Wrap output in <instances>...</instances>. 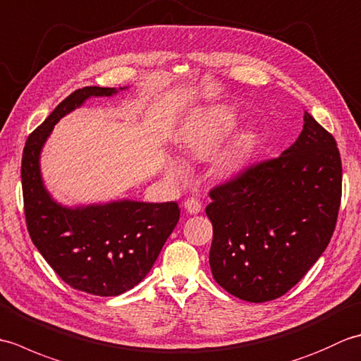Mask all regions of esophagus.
Instances as JSON below:
<instances>
[{"instance_id": "34e87169", "label": "esophagus", "mask_w": 361, "mask_h": 361, "mask_svg": "<svg viewBox=\"0 0 361 361\" xmlns=\"http://www.w3.org/2000/svg\"><path fill=\"white\" fill-rule=\"evenodd\" d=\"M185 209L189 214H198L202 211V203L195 200V198H188V200L185 202Z\"/></svg>"}]
</instances>
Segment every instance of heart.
<instances>
[{"mask_svg":"<svg viewBox=\"0 0 361 361\" xmlns=\"http://www.w3.org/2000/svg\"><path fill=\"white\" fill-rule=\"evenodd\" d=\"M234 126V114L228 110L208 111L190 124L181 136V149L190 158H206L219 147L224 137ZM167 175L172 180H181L186 175L185 167L171 163Z\"/></svg>","mask_w":361,"mask_h":361,"instance_id":"heart-1","label":"heart"}]
</instances>
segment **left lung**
Here are the masks:
<instances>
[{
    "label": "left lung",
    "mask_w": 361,
    "mask_h": 361,
    "mask_svg": "<svg viewBox=\"0 0 361 361\" xmlns=\"http://www.w3.org/2000/svg\"><path fill=\"white\" fill-rule=\"evenodd\" d=\"M209 265L228 293L248 302L286 295L327 248L341 202L334 136L310 114L281 157L214 188Z\"/></svg>",
    "instance_id": "obj_1"
}]
</instances>
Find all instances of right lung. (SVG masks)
<instances>
[{
  "label": "right lung",
  "instance_id": "1",
  "mask_svg": "<svg viewBox=\"0 0 361 361\" xmlns=\"http://www.w3.org/2000/svg\"><path fill=\"white\" fill-rule=\"evenodd\" d=\"M124 88L75 90L29 135L21 159L27 231L37 250L68 286L96 296H118L137 286L155 264L178 224L175 202L114 200L63 206L46 189L40 155L54 126L90 97H110Z\"/></svg>",
  "mask_w": 361,
  "mask_h": 361
}]
</instances>
